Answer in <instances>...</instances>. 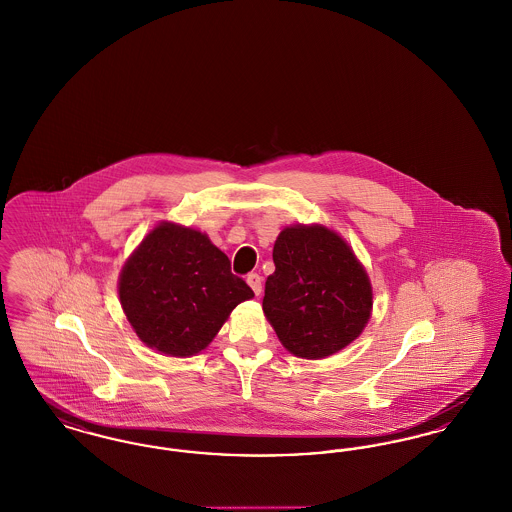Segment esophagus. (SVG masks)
<instances>
[{"mask_svg": "<svg viewBox=\"0 0 512 512\" xmlns=\"http://www.w3.org/2000/svg\"><path fill=\"white\" fill-rule=\"evenodd\" d=\"M247 284L251 286V290H253L255 295H261V290H263V278H261L257 272L247 274Z\"/></svg>", "mask_w": 512, "mask_h": 512, "instance_id": "1", "label": "esophagus"}]
</instances>
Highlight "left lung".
<instances>
[{"label": "left lung", "mask_w": 512, "mask_h": 512, "mask_svg": "<svg viewBox=\"0 0 512 512\" xmlns=\"http://www.w3.org/2000/svg\"><path fill=\"white\" fill-rule=\"evenodd\" d=\"M263 311L282 345L301 359H324L361 336L372 286L353 249L322 224H293L272 249Z\"/></svg>", "instance_id": "8db88e82"}]
</instances>
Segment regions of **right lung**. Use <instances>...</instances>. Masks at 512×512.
Wrapping results in <instances>:
<instances>
[{"label":"right lung","mask_w":512,"mask_h":512,"mask_svg":"<svg viewBox=\"0 0 512 512\" xmlns=\"http://www.w3.org/2000/svg\"><path fill=\"white\" fill-rule=\"evenodd\" d=\"M253 295L207 234L174 222L147 234L119 278L122 311L134 332L171 357L203 351L234 307Z\"/></svg>","instance_id":"1"}]
</instances>
